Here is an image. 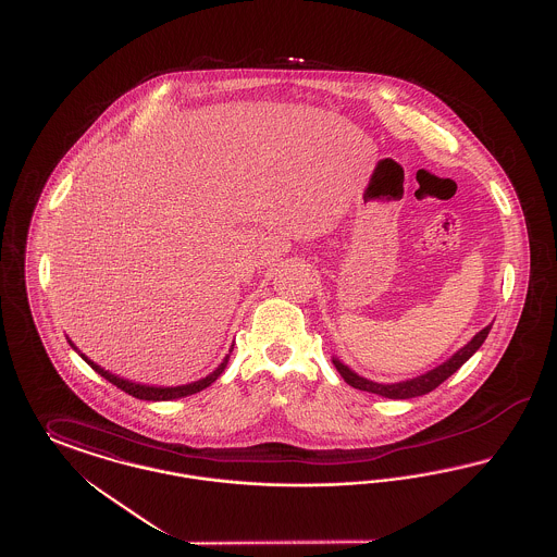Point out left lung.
Instances as JSON below:
<instances>
[{
  "label": "left lung",
  "mask_w": 557,
  "mask_h": 557,
  "mask_svg": "<svg viewBox=\"0 0 557 557\" xmlns=\"http://www.w3.org/2000/svg\"><path fill=\"white\" fill-rule=\"evenodd\" d=\"M493 323L486 325L484 330H480L476 336L463 346L459 348L450 359H447L443 366L434 368V370L425 371L418 377H411V380H405V382H395V384H377V382H371L368 377H361L359 373L346 368L345 363L341 359H332L338 373L345 377L346 384H350L352 388H359V391H366V393H373V395H380V397L386 398H413L422 397L432 393L436 386H441L449 375H453L455 371L459 370L478 348L482 346V343L486 341L488 332H491Z\"/></svg>",
  "instance_id": "8db88e82"
}]
</instances>
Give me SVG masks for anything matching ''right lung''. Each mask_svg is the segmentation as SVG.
<instances>
[{
	"label": "right lung",
	"mask_w": 557,
	"mask_h": 557,
	"mask_svg": "<svg viewBox=\"0 0 557 557\" xmlns=\"http://www.w3.org/2000/svg\"><path fill=\"white\" fill-rule=\"evenodd\" d=\"M71 343V341H69ZM71 346L77 350V346L71 343ZM81 357H83V361H87V366H91V370L98 371L102 377H107L110 384H114L116 388H121L123 393H127V395H132L135 398H141V400H173V398H182L189 397V395H196V393H200V391H205L207 386H211L212 382L223 373L225 370V366H227V359H230V355L223 359V363L216 368V370L209 373L207 377H202V380H198V382H191V384H184V386H169V388H162V386H146V384H135V382H129V380H123V377H119V375H114V373H110V371L102 370L100 366H96L91 359H87L83 352H79Z\"/></svg>",
	"instance_id": "obj_1"
}]
</instances>
